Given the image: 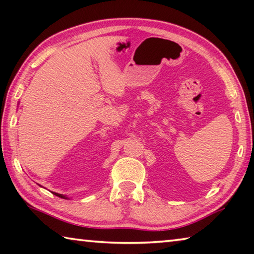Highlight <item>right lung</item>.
Returning <instances> with one entry per match:
<instances>
[{"instance_id":"obj_1","label":"right lung","mask_w":254,"mask_h":254,"mask_svg":"<svg viewBox=\"0 0 254 254\" xmlns=\"http://www.w3.org/2000/svg\"><path fill=\"white\" fill-rule=\"evenodd\" d=\"M54 195H56V196H58V197H60V198H64V199H69V198H68V197H67L66 195H63V194H58V192H54Z\"/></svg>"}]
</instances>
